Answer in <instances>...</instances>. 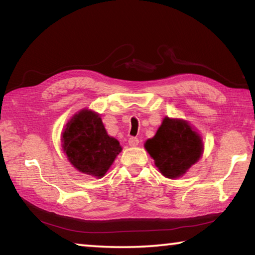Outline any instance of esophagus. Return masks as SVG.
<instances>
[{
  "instance_id": "obj_1",
  "label": "esophagus",
  "mask_w": 255,
  "mask_h": 255,
  "mask_svg": "<svg viewBox=\"0 0 255 255\" xmlns=\"http://www.w3.org/2000/svg\"><path fill=\"white\" fill-rule=\"evenodd\" d=\"M128 144L129 146H131V147H135V146L139 144V139H138L137 137H130L128 139Z\"/></svg>"
}]
</instances>
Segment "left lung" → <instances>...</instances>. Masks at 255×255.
<instances>
[{
  "instance_id": "obj_1",
  "label": "left lung",
  "mask_w": 255,
  "mask_h": 255,
  "mask_svg": "<svg viewBox=\"0 0 255 255\" xmlns=\"http://www.w3.org/2000/svg\"><path fill=\"white\" fill-rule=\"evenodd\" d=\"M145 148L159 172L166 178L175 179L199 161L204 144L188 122L165 117L155 136L146 140Z\"/></svg>"
}]
</instances>
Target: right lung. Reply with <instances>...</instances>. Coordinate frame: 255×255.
I'll use <instances>...</instances> for the list:
<instances>
[{"mask_svg":"<svg viewBox=\"0 0 255 255\" xmlns=\"http://www.w3.org/2000/svg\"><path fill=\"white\" fill-rule=\"evenodd\" d=\"M62 146L68 161L82 173L102 178L122 146L107 133L100 115L83 109L73 116L62 133Z\"/></svg>","mask_w":255,"mask_h":255,"instance_id":"add662e5","label":"right lung"}]
</instances>
